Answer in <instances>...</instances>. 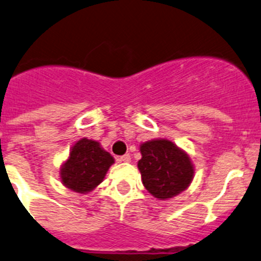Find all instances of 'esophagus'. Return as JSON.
Segmentation results:
<instances>
[{
  "label": "esophagus",
  "mask_w": 261,
  "mask_h": 261,
  "mask_svg": "<svg viewBox=\"0 0 261 261\" xmlns=\"http://www.w3.org/2000/svg\"><path fill=\"white\" fill-rule=\"evenodd\" d=\"M117 161H118V162H125V163H128V162H130V155H129V154H124V155L119 156Z\"/></svg>",
  "instance_id": "1"
}]
</instances>
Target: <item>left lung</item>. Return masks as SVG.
<instances>
[{"mask_svg": "<svg viewBox=\"0 0 261 261\" xmlns=\"http://www.w3.org/2000/svg\"><path fill=\"white\" fill-rule=\"evenodd\" d=\"M138 169L145 189L164 200L178 195L192 183L194 167L188 154L168 139H154L141 145Z\"/></svg>", "mask_w": 261, "mask_h": 261, "instance_id": "obj_1", "label": "left lung"}]
</instances>
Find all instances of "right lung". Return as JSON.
Wrapping results in <instances>:
<instances>
[{
	"instance_id": "add662e5",
	"label": "right lung",
	"mask_w": 261,
	"mask_h": 261,
	"mask_svg": "<svg viewBox=\"0 0 261 261\" xmlns=\"http://www.w3.org/2000/svg\"><path fill=\"white\" fill-rule=\"evenodd\" d=\"M113 163V156L99 143L82 138L72 147L69 158L61 168V179L73 192L88 193L102 183Z\"/></svg>"
}]
</instances>
